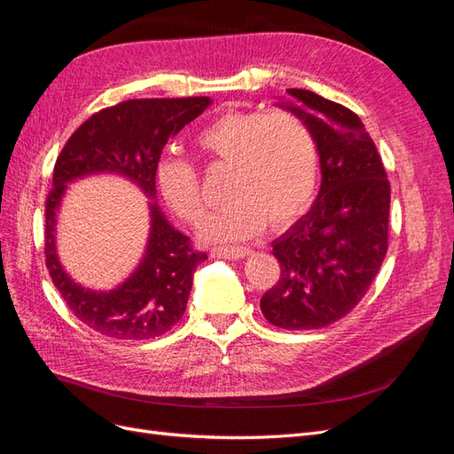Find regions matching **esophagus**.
Returning a JSON list of instances; mask_svg holds the SVG:
<instances>
[{
    "label": "esophagus",
    "instance_id": "esophagus-1",
    "mask_svg": "<svg viewBox=\"0 0 454 454\" xmlns=\"http://www.w3.org/2000/svg\"><path fill=\"white\" fill-rule=\"evenodd\" d=\"M248 254H250V248H246V246H217V248H212V257L240 259Z\"/></svg>",
    "mask_w": 454,
    "mask_h": 454
}]
</instances>
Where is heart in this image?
I'll return each instance as SVG.
<instances>
[{
  "mask_svg": "<svg viewBox=\"0 0 454 454\" xmlns=\"http://www.w3.org/2000/svg\"><path fill=\"white\" fill-rule=\"evenodd\" d=\"M197 153L231 164L225 206L202 225L212 242L254 237L265 222L282 227L310 204L318 184V142L309 122L287 109L229 112L214 119L195 138ZM157 187L164 204L184 222L197 225L206 200L197 168L182 157L157 164Z\"/></svg>",
  "mask_w": 454,
  "mask_h": 454,
  "instance_id": "heart-1",
  "label": "heart"
}]
</instances>
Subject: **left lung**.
<instances>
[{"instance_id": "8db88e82", "label": "left lung", "mask_w": 454, "mask_h": 454, "mask_svg": "<svg viewBox=\"0 0 454 454\" xmlns=\"http://www.w3.org/2000/svg\"><path fill=\"white\" fill-rule=\"evenodd\" d=\"M280 102L318 142L322 185L312 208L272 242L280 278L261 312L282 329H320L360 303L388 250L390 182L375 142L348 107L312 90Z\"/></svg>"}]
</instances>
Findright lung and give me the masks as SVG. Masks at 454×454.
Masks as SVG:
<instances>
[{
    "mask_svg": "<svg viewBox=\"0 0 454 454\" xmlns=\"http://www.w3.org/2000/svg\"><path fill=\"white\" fill-rule=\"evenodd\" d=\"M210 104L208 96L121 102L90 115L60 151L45 202V261L66 305L94 332L132 340L170 332L185 312L193 272L208 255L168 223L157 202H149L145 254L130 277L109 292L77 284L57 254V214L67 184L90 174H119L155 199L162 147Z\"/></svg>",
    "mask_w": 454,
    "mask_h": 454,
    "instance_id": "obj_1",
    "label": "right lung"
}]
</instances>
